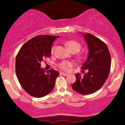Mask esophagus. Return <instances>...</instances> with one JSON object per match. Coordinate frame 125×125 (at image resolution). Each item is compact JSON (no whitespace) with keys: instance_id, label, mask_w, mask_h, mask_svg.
Listing matches in <instances>:
<instances>
[{"instance_id":"34e87169","label":"esophagus","mask_w":125,"mask_h":125,"mask_svg":"<svg viewBox=\"0 0 125 125\" xmlns=\"http://www.w3.org/2000/svg\"><path fill=\"white\" fill-rule=\"evenodd\" d=\"M61 74H62V75H63V76H66L68 75V74L66 73L63 72H61Z\"/></svg>"}]
</instances>
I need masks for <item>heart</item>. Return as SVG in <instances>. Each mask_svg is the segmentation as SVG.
<instances>
[{
	"label": "heart",
	"instance_id": "heart-1",
	"mask_svg": "<svg viewBox=\"0 0 125 125\" xmlns=\"http://www.w3.org/2000/svg\"><path fill=\"white\" fill-rule=\"evenodd\" d=\"M66 44L67 45V46L68 47V48L69 49V50L71 52H78L80 51L81 48V44L79 43L78 42H77L76 41H67L66 42ZM54 48L55 47H53L52 49L51 52L52 53H53L54 52ZM73 64V63L72 62L67 61H64L60 62L58 64V66L59 67L60 69L63 71H67L69 70V67H72Z\"/></svg>",
	"mask_w": 125,
	"mask_h": 125
}]
</instances>
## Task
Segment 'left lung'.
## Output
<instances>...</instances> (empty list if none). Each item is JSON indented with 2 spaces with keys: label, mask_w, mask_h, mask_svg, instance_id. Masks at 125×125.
<instances>
[{
  "label": "left lung",
  "mask_w": 125,
  "mask_h": 125,
  "mask_svg": "<svg viewBox=\"0 0 125 125\" xmlns=\"http://www.w3.org/2000/svg\"><path fill=\"white\" fill-rule=\"evenodd\" d=\"M83 36L89 53L81 69L88 72L83 77L79 73L76 74V81L72 84V87L79 94L86 95L97 91L104 85L110 72L111 58L104 42L89 33H86Z\"/></svg>",
  "instance_id": "8db88e82"
}]
</instances>
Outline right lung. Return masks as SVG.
I'll return each mask as SVG.
<instances>
[{
	"label": "right lung",
	"mask_w": 125,
	"mask_h": 125,
	"mask_svg": "<svg viewBox=\"0 0 125 125\" xmlns=\"http://www.w3.org/2000/svg\"><path fill=\"white\" fill-rule=\"evenodd\" d=\"M58 36L39 35L21 46L16 58V73L20 84L31 96L42 97L53 89L59 72L41 68V62L49 58L51 47Z\"/></svg>",
	"instance_id": "obj_1"
}]
</instances>
